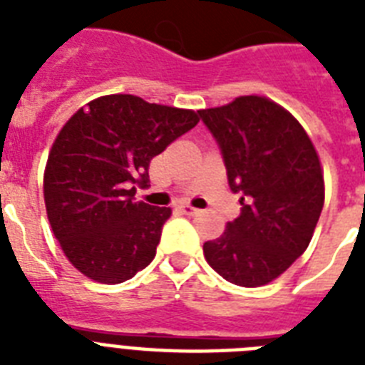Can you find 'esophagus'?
Masks as SVG:
<instances>
[{
    "mask_svg": "<svg viewBox=\"0 0 365 365\" xmlns=\"http://www.w3.org/2000/svg\"><path fill=\"white\" fill-rule=\"evenodd\" d=\"M180 208H182L183 214H187V216H195V214H199V210H197V208H193V206H189V205H182Z\"/></svg>",
    "mask_w": 365,
    "mask_h": 365,
    "instance_id": "1",
    "label": "esophagus"
}]
</instances>
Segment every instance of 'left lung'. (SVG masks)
I'll return each instance as SVG.
<instances>
[{"label": "left lung", "mask_w": 365, "mask_h": 365, "mask_svg": "<svg viewBox=\"0 0 365 365\" xmlns=\"http://www.w3.org/2000/svg\"><path fill=\"white\" fill-rule=\"evenodd\" d=\"M199 117L242 206L220 239L205 242V257L229 282L257 288L280 277L311 242L324 206L317 149L292 113L261 96H240Z\"/></svg>", "instance_id": "obj_1"}]
</instances>
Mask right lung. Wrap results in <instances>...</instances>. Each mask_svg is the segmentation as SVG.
<instances>
[{"label":"right lung","mask_w":365,"mask_h":365,"mask_svg":"<svg viewBox=\"0 0 365 365\" xmlns=\"http://www.w3.org/2000/svg\"><path fill=\"white\" fill-rule=\"evenodd\" d=\"M199 113L111 94L81 108L48 153L43 193L66 257L85 277L121 284L153 261L170 208L136 200L149 163Z\"/></svg>","instance_id":"obj_1"}]
</instances>
